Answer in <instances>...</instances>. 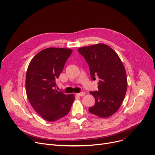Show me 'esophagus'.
I'll return each mask as SVG.
<instances>
[{
  "label": "esophagus",
  "mask_w": 155,
  "mask_h": 155,
  "mask_svg": "<svg viewBox=\"0 0 155 155\" xmlns=\"http://www.w3.org/2000/svg\"><path fill=\"white\" fill-rule=\"evenodd\" d=\"M85 94V93L84 92H81L80 93H78V94H76V95L77 96H83Z\"/></svg>",
  "instance_id": "obj_1"
}]
</instances>
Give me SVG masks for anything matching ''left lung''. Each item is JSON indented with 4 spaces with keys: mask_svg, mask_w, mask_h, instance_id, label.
<instances>
[{
    "mask_svg": "<svg viewBox=\"0 0 155 155\" xmlns=\"http://www.w3.org/2000/svg\"><path fill=\"white\" fill-rule=\"evenodd\" d=\"M89 65L92 80L99 78L98 91L90 92L95 99L89 112L100 117L116 113L127 93L128 82L123 62L117 53L105 44H97L78 49Z\"/></svg>",
    "mask_w": 155,
    "mask_h": 155,
    "instance_id": "left-lung-1",
    "label": "left lung"
}]
</instances>
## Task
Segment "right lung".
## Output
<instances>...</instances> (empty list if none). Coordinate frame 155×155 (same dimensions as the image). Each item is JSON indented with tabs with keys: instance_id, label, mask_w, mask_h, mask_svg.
<instances>
[{
	"instance_id": "obj_1",
	"label": "right lung",
	"mask_w": 155,
	"mask_h": 155,
	"mask_svg": "<svg viewBox=\"0 0 155 155\" xmlns=\"http://www.w3.org/2000/svg\"><path fill=\"white\" fill-rule=\"evenodd\" d=\"M73 50L48 48L33 57L28 65L25 80L28 101L38 114L48 121H55L70 112L74 97L55 89L66 61Z\"/></svg>"
}]
</instances>
